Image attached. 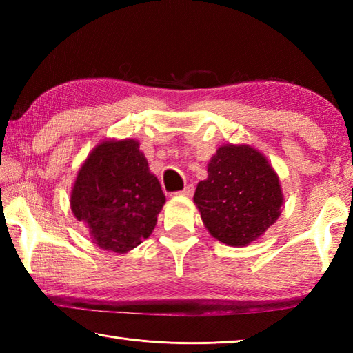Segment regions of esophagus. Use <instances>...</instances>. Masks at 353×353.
Segmentation results:
<instances>
[{"mask_svg": "<svg viewBox=\"0 0 353 353\" xmlns=\"http://www.w3.org/2000/svg\"><path fill=\"white\" fill-rule=\"evenodd\" d=\"M194 194V185H186L185 188L182 190V191H179V192H176V196H185V197H191Z\"/></svg>", "mask_w": 353, "mask_h": 353, "instance_id": "obj_1", "label": "esophagus"}]
</instances>
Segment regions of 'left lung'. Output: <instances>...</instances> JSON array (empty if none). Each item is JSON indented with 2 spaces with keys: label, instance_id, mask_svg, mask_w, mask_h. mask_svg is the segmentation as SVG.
Returning a JSON list of instances; mask_svg holds the SVG:
<instances>
[{
  "label": "left lung",
  "instance_id": "1",
  "mask_svg": "<svg viewBox=\"0 0 353 353\" xmlns=\"http://www.w3.org/2000/svg\"><path fill=\"white\" fill-rule=\"evenodd\" d=\"M283 194L267 157L250 145L226 144L208 163L194 203L205 228L223 244L244 247L264 235L281 215Z\"/></svg>",
  "mask_w": 353,
  "mask_h": 353
}]
</instances>
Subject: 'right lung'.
Masks as SVG:
<instances>
[{"mask_svg": "<svg viewBox=\"0 0 353 353\" xmlns=\"http://www.w3.org/2000/svg\"><path fill=\"white\" fill-rule=\"evenodd\" d=\"M71 211L94 244L127 253L152 235L165 196L134 139H109L81 165L71 191Z\"/></svg>", "mask_w": 353, "mask_h": 353, "instance_id": "obj_1", "label": "right lung"}]
</instances>
